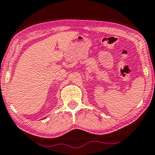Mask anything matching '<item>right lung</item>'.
Segmentation results:
<instances>
[{
	"instance_id": "add662e5",
	"label": "right lung",
	"mask_w": 155,
	"mask_h": 155,
	"mask_svg": "<svg viewBox=\"0 0 155 155\" xmlns=\"http://www.w3.org/2000/svg\"><path fill=\"white\" fill-rule=\"evenodd\" d=\"M44 119H45V118H44Z\"/></svg>"
}]
</instances>
